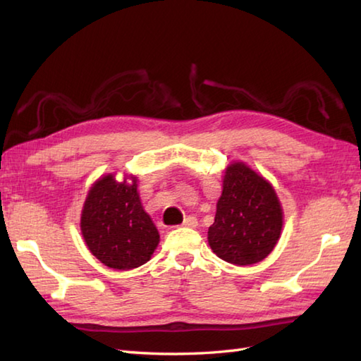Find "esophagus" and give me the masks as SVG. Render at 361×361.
I'll list each match as a JSON object with an SVG mask.
<instances>
[{"label": "esophagus", "instance_id": "1", "mask_svg": "<svg viewBox=\"0 0 361 361\" xmlns=\"http://www.w3.org/2000/svg\"><path fill=\"white\" fill-rule=\"evenodd\" d=\"M183 226H188V228H197L198 226V221L195 217H186L185 221H183Z\"/></svg>", "mask_w": 361, "mask_h": 361}]
</instances>
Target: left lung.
I'll return each mask as SVG.
<instances>
[{"label":"left lung","mask_w":361,"mask_h":361,"mask_svg":"<svg viewBox=\"0 0 361 361\" xmlns=\"http://www.w3.org/2000/svg\"><path fill=\"white\" fill-rule=\"evenodd\" d=\"M281 229V203L270 183L243 163L229 166L208 231L212 251L234 265L257 264L273 251Z\"/></svg>","instance_id":"left-lung-1"}]
</instances>
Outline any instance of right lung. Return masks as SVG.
Returning <instances> with one entry per match:
<instances>
[{
	"label": "right lung",
	"instance_id": "right-lung-1",
	"mask_svg": "<svg viewBox=\"0 0 361 361\" xmlns=\"http://www.w3.org/2000/svg\"><path fill=\"white\" fill-rule=\"evenodd\" d=\"M132 183L106 175L94 183L83 204L80 228L90 251L114 270H132L147 262L159 242L158 229L142 209Z\"/></svg>",
	"mask_w": 361,
	"mask_h": 361
}]
</instances>
